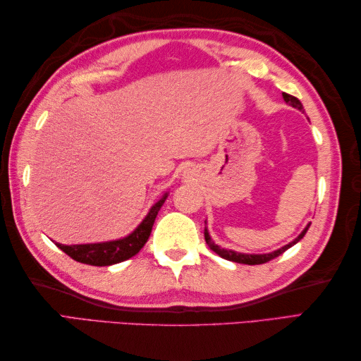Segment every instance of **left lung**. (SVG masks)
I'll return each mask as SVG.
<instances>
[{"label":"left lung","instance_id":"obj_1","mask_svg":"<svg viewBox=\"0 0 361 361\" xmlns=\"http://www.w3.org/2000/svg\"><path fill=\"white\" fill-rule=\"evenodd\" d=\"M282 97H283V101H286L288 105L293 106V109H296V110L304 113V106H302L301 102H299V99H296L295 96H290V94H287V93H282ZM204 224H206V221H204ZM309 226H310V224H309L307 226H305V228L302 229V231H301V234H299V235L296 237V239H293L290 243L283 245V247H281V248H278V250H274V251H271V252H265V255H248V252H239V251H234V250L221 248L220 245H217L216 242H214V240L211 239L208 228H204V240H206V243H208V247H209L214 252H216V255H219L220 257H224V259H226V260H231V262H237V264L259 265V264H265V262H268V260H271V259H274V257L281 256L283 251H287L288 248L293 247V245H296V243H298L299 240H301L302 237L305 235V233H307Z\"/></svg>","mask_w":361,"mask_h":361}]
</instances>
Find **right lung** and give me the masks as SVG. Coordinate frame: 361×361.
<instances>
[{
  "instance_id": "add662e5",
  "label": "right lung",
  "mask_w": 361,
  "mask_h": 361,
  "mask_svg": "<svg viewBox=\"0 0 361 361\" xmlns=\"http://www.w3.org/2000/svg\"><path fill=\"white\" fill-rule=\"evenodd\" d=\"M169 192H164L163 197L152 206L147 216L137 225L132 233L126 237H121L116 240H106L97 243H79V245H62L56 242L57 247L66 252L68 256L78 260L80 264L94 265V267H109L133 257L140 252V250L147 242L152 233V226L155 224V219L164 204Z\"/></svg>"
}]
</instances>
